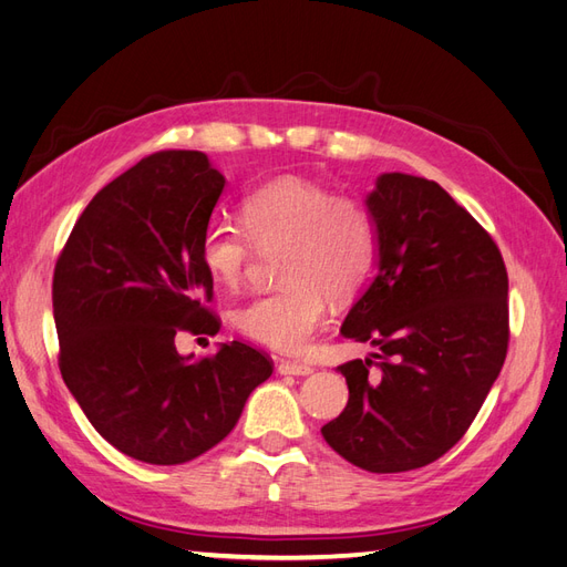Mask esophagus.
Masks as SVG:
<instances>
[{
  "label": "esophagus",
  "instance_id": "1",
  "mask_svg": "<svg viewBox=\"0 0 567 567\" xmlns=\"http://www.w3.org/2000/svg\"><path fill=\"white\" fill-rule=\"evenodd\" d=\"M278 373L282 375H309L313 373V369L309 364H303V361H289V359H280L278 364Z\"/></svg>",
  "mask_w": 567,
  "mask_h": 567
}]
</instances>
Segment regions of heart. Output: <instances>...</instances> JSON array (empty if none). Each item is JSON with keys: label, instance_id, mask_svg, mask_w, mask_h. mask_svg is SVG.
I'll return each mask as SVG.
<instances>
[{"label": "heart", "instance_id": "heart-1", "mask_svg": "<svg viewBox=\"0 0 567 567\" xmlns=\"http://www.w3.org/2000/svg\"><path fill=\"white\" fill-rule=\"evenodd\" d=\"M241 225L210 223L200 237V264L215 282L241 285L256 249L280 256L282 285L244 303L235 326L246 338L297 352L328 316V297L350 299L369 280L379 249L364 203L332 196L326 186L282 177L241 203Z\"/></svg>", "mask_w": 567, "mask_h": 567}]
</instances>
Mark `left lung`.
<instances>
[{"instance_id":"left-lung-1","label":"left lung","mask_w":567,"mask_h":567,"mask_svg":"<svg viewBox=\"0 0 567 567\" xmlns=\"http://www.w3.org/2000/svg\"><path fill=\"white\" fill-rule=\"evenodd\" d=\"M364 203L375 275L340 332L379 354L338 367L350 400L321 433L357 467L395 474L445 455L482 410L507 352V272L441 184L383 172Z\"/></svg>"}]
</instances>
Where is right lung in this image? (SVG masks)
<instances>
[{
    "label": "right lung",
    "mask_w": 567,
    "mask_h": 567,
    "mask_svg": "<svg viewBox=\"0 0 567 567\" xmlns=\"http://www.w3.org/2000/svg\"><path fill=\"white\" fill-rule=\"evenodd\" d=\"M223 188L206 153L145 157L93 196L54 268L62 379L110 445L148 464L220 443L272 373L237 340L198 361L174 344L182 330H220L200 303L213 297L200 237Z\"/></svg>",
    "instance_id": "right-lung-1"
}]
</instances>
